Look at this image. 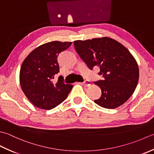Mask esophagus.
I'll list each match as a JSON object with an SVG mask.
<instances>
[{
    "instance_id": "1",
    "label": "esophagus",
    "mask_w": 154,
    "mask_h": 154,
    "mask_svg": "<svg viewBox=\"0 0 154 154\" xmlns=\"http://www.w3.org/2000/svg\"><path fill=\"white\" fill-rule=\"evenodd\" d=\"M82 84H84V86H90V84H91V82L90 80H86L83 83H82Z\"/></svg>"
}]
</instances>
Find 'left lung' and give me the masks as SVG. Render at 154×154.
Listing matches in <instances>:
<instances>
[{
	"label": "left lung",
	"instance_id": "8db88e82",
	"mask_svg": "<svg viewBox=\"0 0 154 154\" xmlns=\"http://www.w3.org/2000/svg\"><path fill=\"white\" fill-rule=\"evenodd\" d=\"M75 49L87 66H99L103 79L96 81L102 90L94 102L102 108H116L133 94L139 79L137 62L125 46L108 37L74 42Z\"/></svg>",
	"mask_w": 154,
	"mask_h": 154
}]
</instances>
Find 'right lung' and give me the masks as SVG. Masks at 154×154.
I'll use <instances>...</instances> for the list:
<instances>
[{
  "label": "right lung",
  "mask_w": 154,
  "mask_h": 154,
  "mask_svg": "<svg viewBox=\"0 0 154 154\" xmlns=\"http://www.w3.org/2000/svg\"><path fill=\"white\" fill-rule=\"evenodd\" d=\"M71 42L53 41L44 44L31 52L22 64L20 83L25 96L36 107L51 109L67 98L72 88L60 76L57 82L52 79L60 72L58 56L68 48Z\"/></svg>",
  "instance_id": "obj_1"
}]
</instances>
